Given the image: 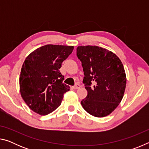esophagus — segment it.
I'll use <instances>...</instances> for the list:
<instances>
[{
    "instance_id": "1",
    "label": "esophagus",
    "mask_w": 149,
    "mask_h": 149,
    "mask_svg": "<svg viewBox=\"0 0 149 149\" xmlns=\"http://www.w3.org/2000/svg\"><path fill=\"white\" fill-rule=\"evenodd\" d=\"M81 87V85L79 84H75L74 87H73V88H74V89H79V88Z\"/></svg>"
}]
</instances>
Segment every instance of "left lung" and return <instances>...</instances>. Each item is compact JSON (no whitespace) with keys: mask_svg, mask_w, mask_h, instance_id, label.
Returning a JSON list of instances; mask_svg holds the SVG:
<instances>
[{"mask_svg":"<svg viewBox=\"0 0 149 149\" xmlns=\"http://www.w3.org/2000/svg\"><path fill=\"white\" fill-rule=\"evenodd\" d=\"M77 56L84 72L83 83L87 91L81 101L93 116L111 114L122 101L126 87V75L120 59L112 52L97 46H79Z\"/></svg>","mask_w":149,"mask_h":149,"instance_id":"1","label":"left lung"}]
</instances>
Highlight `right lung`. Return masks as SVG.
<instances>
[{
  "instance_id": "add662e5",
  "label": "right lung",
  "mask_w": 149,
  "mask_h": 149,
  "mask_svg": "<svg viewBox=\"0 0 149 149\" xmlns=\"http://www.w3.org/2000/svg\"><path fill=\"white\" fill-rule=\"evenodd\" d=\"M74 47L47 45L30 53L22 65L19 75L22 97L29 108L40 115H47L61 104L65 93L59 69L72 53Z\"/></svg>"
}]
</instances>
